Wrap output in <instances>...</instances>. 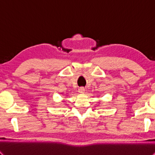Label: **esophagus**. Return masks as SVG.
Masks as SVG:
<instances>
[{"label": "esophagus", "instance_id": "34e87169", "mask_svg": "<svg viewBox=\"0 0 155 155\" xmlns=\"http://www.w3.org/2000/svg\"><path fill=\"white\" fill-rule=\"evenodd\" d=\"M84 91H85V89H84V87H81L78 89V92L80 93H84Z\"/></svg>", "mask_w": 155, "mask_h": 155}]
</instances>
